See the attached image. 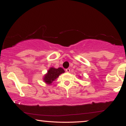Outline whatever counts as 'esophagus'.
Returning a JSON list of instances; mask_svg holds the SVG:
<instances>
[{"mask_svg":"<svg viewBox=\"0 0 126 126\" xmlns=\"http://www.w3.org/2000/svg\"><path fill=\"white\" fill-rule=\"evenodd\" d=\"M66 72H68V73H69V72H70V69H69V68L66 69Z\"/></svg>","mask_w":126,"mask_h":126,"instance_id":"1","label":"esophagus"}]
</instances>
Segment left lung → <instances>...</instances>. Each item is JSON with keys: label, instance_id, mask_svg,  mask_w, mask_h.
I'll return each instance as SVG.
<instances>
[{"label": "left lung", "instance_id": "left-lung-1", "mask_svg": "<svg viewBox=\"0 0 126 126\" xmlns=\"http://www.w3.org/2000/svg\"><path fill=\"white\" fill-rule=\"evenodd\" d=\"M79 77H80V76H79Z\"/></svg>", "mask_w": 126, "mask_h": 126}]
</instances>
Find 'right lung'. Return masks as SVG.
I'll return each instance as SVG.
<instances>
[{
    "mask_svg": "<svg viewBox=\"0 0 126 126\" xmlns=\"http://www.w3.org/2000/svg\"><path fill=\"white\" fill-rule=\"evenodd\" d=\"M64 72L65 70L61 68H55L54 67H51L43 77V80L47 85H52L53 82L56 80L61 74Z\"/></svg>",
    "mask_w": 126,
    "mask_h": 126,
    "instance_id": "right-lung-1",
    "label": "right lung"
}]
</instances>
